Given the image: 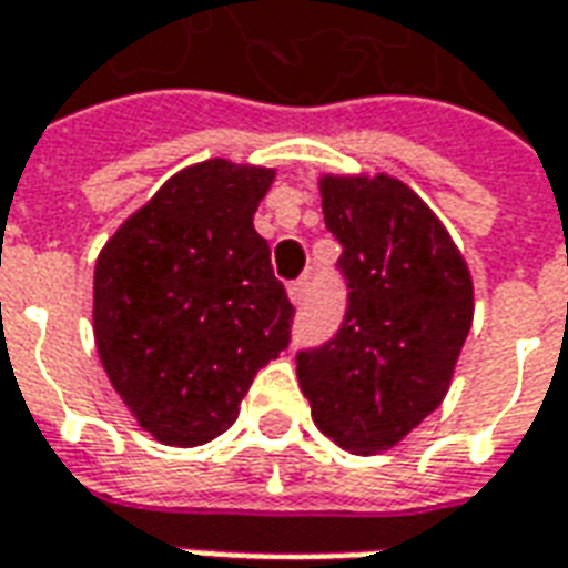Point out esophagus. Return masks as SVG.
<instances>
[{"mask_svg":"<svg viewBox=\"0 0 568 568\" xmlns=\"http://www.w3.org/2000/svg\"><path fill=\"white\" fill-rule=\"evenodd\" d=\"M307 292H310V276H301L295 283L288 285V297L295 301V304H304L307 301Z\"/></svg>","mask_w":568,"mask_h":568,"instance_id":"esophagus-1","label":"esophagus"}]
</instances>
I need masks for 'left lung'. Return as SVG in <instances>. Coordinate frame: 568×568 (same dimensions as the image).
<instances>
[{
  "mask_svg": "<svg viewBox=\"0 0 568 568\" xmlns=\"http://www.w3.org/2000/svg\"><path fill=\"white\" fill-rule=\"evenodd\" d=\"M341 243L346 313L295 356L316 426L356 453L386 450L440 405L471 328V276L426 203L398 179H322Z\"/></svg>",
  "mask_w": 568,
  "mask_h": 568,
  "instance_id": "left-lung-1",
  "label": "left lung"
}]
</instances>
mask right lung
<instances>
[{
    "label": "right lung",
    "instance_id": "1",
    "mask_svg": "<svg viewBox=\"0 0 568 568\" xmlns=\"http://www.w3.org/2000/svg\"><path fill=\"white\" fill-rule=\"evenodd\" d=\"M273 170L203 161L175 173L105 243L93 334L115 393L161 444L197 447L292 341L295 307L252 215Z\"/></svg>",
    "mask_w": 568,
    "mask_h": 568
}]
</instances>
